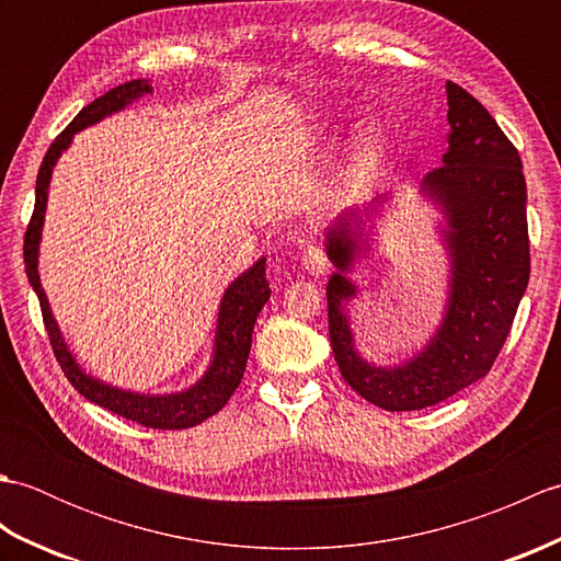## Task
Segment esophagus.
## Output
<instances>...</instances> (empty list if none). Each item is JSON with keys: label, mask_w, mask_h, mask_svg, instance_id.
<instances>
[{"label": "esophagus", "mask_w": 561, "mask_h": 561, "mask_svg": "<svg viewBox=\"0 0 561 561\" xmlns=\"http://www.w3.org/2000/svg\"><path fill=\"white\" fill-rule=\"evenodd\" d=\"M301 262H304V267H306L308 272L316 274V277H320V274L328 272V255H325L320 248H316V245L304 250Z\"/></svg>", "instance_id": "esophagus-1"}]
</instances>
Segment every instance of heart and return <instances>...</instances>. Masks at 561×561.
I'll return each instance as SVG.
<instances>
[{
    "label": "heart",
    "instance_id": "obj_1",
    "mask_svg": "<svg viewBox=\"0 0 561 561\" xmlns=\"http://www.w3.org/2000/svg\"><path fill=\"white\" fill-rule=\"evenodd\" d=\"M340 129H342V125L335 121H328L325 125H320V133L323 135H337ZM386 147H388V129L376 121L364 123L359 127V133H356V137H354V157L362 163L376 161L380 153L386 151Z\"/></svg>",
    "mask_w": 561,
    "mask_h": 561
}]
</instances>
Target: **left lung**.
Listing matches in <instances>:
<instances>
[{"label":"left lung","mask_w":561,"mask_h":561,"mask_svg":"<svg viewBox=\"0 0 561 561\" xmlns=\"http://www.w3.org/2000/svg\"><path fill=\"white\" fill-rule=\"evenodd\" d=\"M446 93L450 133L444 165L424 175L420 193L444 214L438 236L448 257V296L434 335L410 359L392 366L366 362L347 311L359 296L350 274L356 260L371 253L366 221H374L390 197L342 211L325 233V253L337 270L328 282L332 352L342 378L388 412L432 408L484 378L530 277L528 193L518 151L468 91L446 81Z\"/></svg>","instance_id":"8db88e82"}]
</instances>
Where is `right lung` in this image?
Returning <instances> with one entry per match:
<instances>
[{"label":"right lung","mask_w":561,"mask_h":561,"mask_svg":"<svg viewBox=\"0 0 561 561\" xmlns=\"http://www.w3.org/2000/svg\"><path fill=\"white\" fill-rule=\"evenodd\" d=\"M151 93L149 79H133L125 81L121 87L103 93L101 99L89 103L75 121L67 125V129L59 135L50 149H47L45 159L41 163L38 181H35V207L28 224L26 238H23V262H26V277L31 287L38 296L41 311L45 320L47 337H50L53 352L57 356L59 366L67 376V380L75 386L89 402H96L108 412H115L133 420L141 426L151 428H190L199 422L209 420L217 414L233 390L238 388L245 371L250 342H253V328L262 306L270 301V282L265 279V257H260L253 267L245 270L241 277L229 284L224 291L219 313H217V332H214V350L207 371L202 374L197 383L178 392H163V396H151V392H135L125 390L111 383H103L101 378H93L79 366L77 356L71 354L67 342L62 337L57 320L50 311V301H47L45 289L41 284L38 272V253H41V238H43V224H45V209H47V187H50V178L55 163L62 157V151L69 149L71 139L77 133L91 125L101 123L103 117L113 113H121L129 103L139 101L141 96Z\"/></svg>","instance_id":"add662e5"}]
</instances>
